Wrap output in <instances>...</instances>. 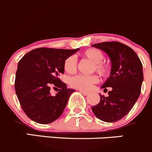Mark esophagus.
I'll return each mask as SVG.
<instances>
[{
    "mask_svg": "<svg viewBox=\"0 0 152 152\" xmlns=\"http://www.w3.org/2000/svg\"><path fill=\"white\" fill-rule=\"evenodd\" d=\"M80 93H82V94H83L84 96H87V95L89 94L88 92H85V91H83V90H80Z\"/></svg>",
    "mask_w": 152,
    "mask_h": 152,
    "instance_id": "34e87169",
    "label": "esophagus"
}]
</instances>
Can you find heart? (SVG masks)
Segmentation results:
<instances>
[{
    "mask_svg": "<svg viewBox=\"0 0 152 152\" xmlns=\"http://www.w3.org/2000/svg\"><path fill=\"white\" fill-rule=\"evenodd\" d=\"M82 56L88 59L93 64V70L99 73L102 76H107L110 72V66L103 62L104 54L102 50L95 48H91L85 50L82 53ZM64 70L68 73H73L76 70L77 61L73 56H68L64 62ZM99 79L96 75L91 76H83L76 75L73 76L69 80V83L73 87L82 90H88L94 84L97 83Z\"/></svg>",
    "mask_w": 152,
    "mask_h": 152,
    "instance_id": "1",
    "label": "heart"
}]
</instances>
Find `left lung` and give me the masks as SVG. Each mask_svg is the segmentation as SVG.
I'll list each match as a JSON object with an SVG mask.
<instances>
[{"label":"left lung","instance_id":"8db88e82","mask_svg":"<svg viewBox=\"0 0 152 152\" xmlns=\"http://www.w3.org/2000/svg\"><path fill=\"white\" fill-rule=\"evenodd\" d=\"M103 50L111 61L110 76L102 86L109 96L100 94L101 100L92 107L95 115L103 121L112 123L126 115L138 99L142 81V65L137 53L119 42H105L92 45Z\"/></svg>","mask_w":152,"mask_h":152}]
</instances>
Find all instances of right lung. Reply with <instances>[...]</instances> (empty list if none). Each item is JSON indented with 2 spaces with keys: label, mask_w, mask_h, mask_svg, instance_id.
Wrapping results in <instances>:
<instances>
[{
  "label": "right lung",
  "mask_w": 152,
  "mask_h": 152,
  "mask_svg": "<svg viewBox=\"0 0 152 152\" xmlns=\"http://www.w3.org/2000/svg\"><path fill=\"white\" fill-rule=\"evenodd\" d=\"M79 50L39 48L29 51L19 61L15 92L23 110L32 121L50 124L62 114L75 90L67 88L59 76L64 73L65 59ZM51 86L60 88L54 96L50 95Z\"/></svg>",
  "instance_id": "add662e5"
}]
</instances>
